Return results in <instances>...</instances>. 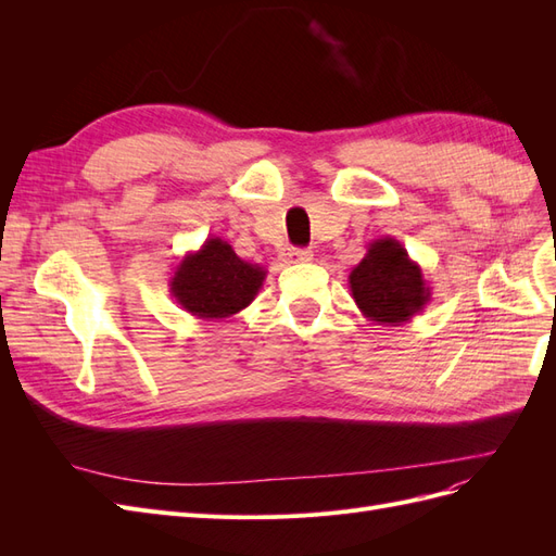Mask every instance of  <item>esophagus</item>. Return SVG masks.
<instances>
[{"mask_svg": "<svg viewBox=\"0 0 556 556\" xmlns=\"http://www.w3.org/2000/svg\"><path fill=\"white\" fill-rule=\"evenodd\" d=\"M278 257L282 264H299V262H311L313 252L304 248H282Z\"/></svg>", "mask_w": 556, "mask_h": 556, "instance_id": "34e87169", "label": "esophagus"}]
</instances>
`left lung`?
<instances>
[{
  "instance_id": "1",
  "label": "left lung",
  "mask_w": 556,
  "mask_h": 556,
  "mask_svg": "<svg viewBox=\"0 0 556 556\" xmlns=\"http://www.w3.org/2000/svg\"><path fill=\"white\" fill-rule=\"evenodd\" d=\"M348 285L362 315L382 327L410 323L431 301L422 266L392 237L368 243L364 260L350 271Z\"/></svg>"
}]
</instances>
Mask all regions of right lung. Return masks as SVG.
<instances>
[{
    "label": "right lung",
    "instance_id": "add662e5",
    "mask_svg": "<svg viewBox=\"0 0 556 556\" xmlns=\"http://www.w3.org/2000/svg\"><path fill=\"white\" fill-rule=\"evenodd\" d=\"M266 268L241 260L220 237L188 252L169 280L176 304L199 319H225L248 308L260 294Z\"/></svg>",
    "mask_w": 556,
    "mask_h": 556
}]
</instances>
